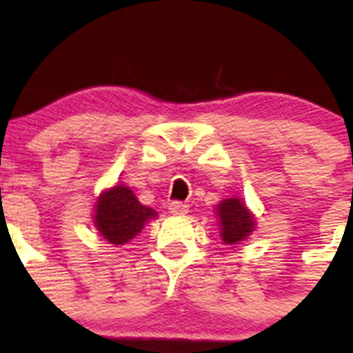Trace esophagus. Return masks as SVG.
Wrapping results in <instances>:
<instances>
[{"label": "esophagus", "instance_id": "obj_1", "mask_svg": "<svg viewBox=\"0 0 353 353\" xmlns=\"http://www.w3.org/2000/svg\"><path fill=\"white\" fill-rule=\"evenodd\" d=\"M169 210H171L172 214H185V212H189V205L185 204V202L174 201V202H171V205H169Z\"/></svg>", "mask_w": 353, "mask_h": 353}]
</instances>
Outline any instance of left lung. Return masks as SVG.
<instances>
[{
  "mask_svg": "<svg viewBox=\"0 0 353 353\" xmlns=\"http://www.w3.org/2000/svg\"><path fill=\"white\" fill-rule=\"evenodd\" d=\"M216 214L221 228V239L224 244H241L255 230V216L239 197H230L217 204Z\"/></svg>",
  "mask_w": 353,
  "mask_h": 353,
  "instance_id": "1",
  "label": "left lung"
}]
</instances>
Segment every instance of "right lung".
Returning a JSON list of instances; mask_svg holds the SVG:
<instances>
[{
	"instance_id": "obj_1",
	"label": "right lung",
	"mask_w": 353,
	"mask_h": 353,
	"mask_svg": "<svg viewBox=\"0 0 353 353\" xmlns=\"http://www.w3.org/2000/svg\"><path fill=\"white\" fill-rule=\"evenodd\" d=\"M156 217V210L141 204L131 188L117 184L99 194L92 222L109 244L124 245Z\"/></svg>"
}]
</instances>
